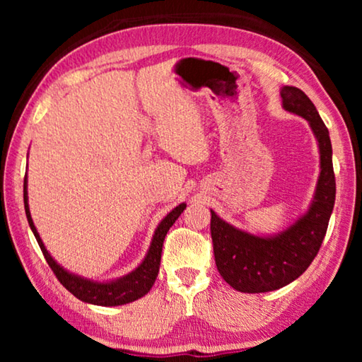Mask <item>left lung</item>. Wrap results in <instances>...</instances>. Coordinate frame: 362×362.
I'll list each match as a JSON object with an SVG mask.
<instances>
[{
	"mask_svg": "<svg viewBox=\"0 0 362 362\" xmlns=\"http://www.w3.org/2000/svg\"><path fill=\"white\" fill-rule=\"evenodd\" d=\"M279 93L286 112L302 116L313 131L320 150V175L306 211L284 230L272 235L238 228L211 209V235L218 273L233 289L246 293L281 289L305 273L326 236L335 203L332 144L326 124L302 89L283 86Z\"/></svg>",
	"mask_w": 362,
	"mask_h": 362,
	"instance_id": "8db88e82",
	"label": "left lung"
}]
</instances>
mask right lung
<instances>
[{"mask_svg": "<svg viewBox=\"0 0 362 362\" xmlns=\"http://www.w3.org/2000/svg\"><path fill=\"white\" fill-rule=\"evenodd\" d=\"M27 189H28V180L25 175V180H23V204H25L27 220H28L30 228H32L33 235L36 238V241L40 244L47 265L52 268L54 274H56L57 279L62 283V286L66 291H70L73 296L84 303L99 305V306L126 305V303L134 302V300H139L140 297H144L150 292L151 286L155 284L156 281L159 265H161L164 238H166L170 226L175 223V220L179 218L180 214L185 211L187 207L185 203H180L179 206H175L174 209L161 220V222L158 223L155 233H153L150 247L146 250L144 260L140 262L132 272L124 274V276H119L115 279L99 281V279L86 278V276H81V274L70 272V269H66L65 267L60 265V263L54 259L51 254H49V250L46 249L45 243H42L40 233L33 223L32 214H30Z\"/></svg>", "mask_w": 362, "mask_h": 362, "instance_id": "right-lung-1", "label": "right lung"}]
</instances>
